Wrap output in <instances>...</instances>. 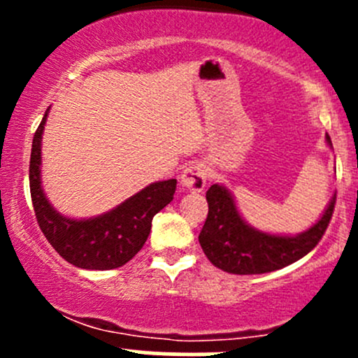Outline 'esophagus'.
<instances>
[{
  "mask_svg": "<svg viewBox=\"0 0 358 358\" xmlns=\"http://www.w3.org/2000/svg\"><path fill=\"white\" fill-rule=\"evenodd\" d=\"M208 175L209 169L204 162H194V164H189L183 169L180 183H182L183 190H187V192H202L206 182H208Z\"/></svg>",
  "mask_w": 358,
  "mask_h": 358,
  "instance_id": "1",
  "label": "esophagus"
}]
</instances>
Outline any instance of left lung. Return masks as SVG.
Returning a JSON list of instances; mask_svg holds the SVG:
<instances>
[{
	"instance_id": "1",
	"label": "left lung",
	"mask_w": 358,
	"mask_h": 358,
	"mask_svg": "<svg viewBox=\"0 0 358 358\" xmlns=\"http://www.w3.org/2000/svg\"><path fill=\"white\" fill-rule=\"evenodd\" d=\"M327 145L333 147L326 135ZM209 211L199 234V244L209 262L223 272L255 275L284 268L308 255L319 244L333 216L336 194L327 202L320 218L299 234H270L244 220L236 197L222 183L206 192Z\"/></svg>"
}]
</instances>
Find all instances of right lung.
Listing matches in <instances>:
<instances>
[{"label":"right lung","mask_w":358,"mask_h":358,"mask_svg":"<svg viewBox=\"0 0 358 358\" xmlns=\"http://www.w3.org/2000/svg\"><path fill=\"white\" fill-rule=\"evenodd\" d=\"M48 110L32 138L29 185L39 229L66 262L85 270H112L128 263L145 244L156 213L173 201L176 180L154 182L109 211L90 218L62 215L41 182V143Z\"/></svg>","instance_id":"1"}]
</instances>
